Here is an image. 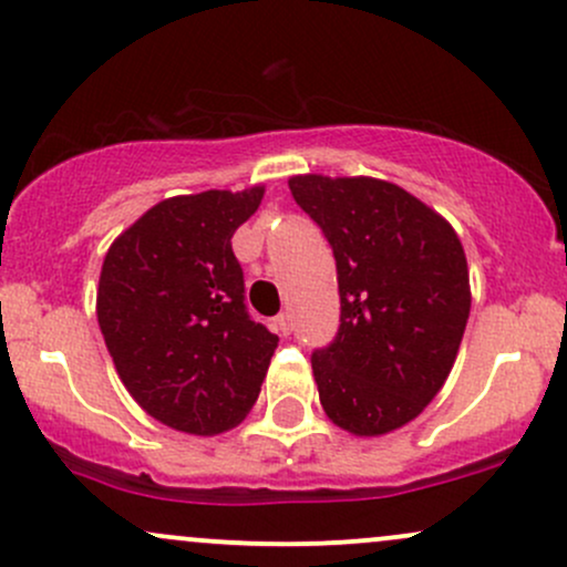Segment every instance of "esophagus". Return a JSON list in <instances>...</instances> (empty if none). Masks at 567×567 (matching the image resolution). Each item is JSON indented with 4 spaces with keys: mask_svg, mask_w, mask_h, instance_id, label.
<instances>
[{
    "mask_svg": "<svg viewBox=\"0 0 567 567\" xmlns=\"http://www.w3.org/2000/svg\"><path fill=\"white\" fill-rule=\"evenodd\" d=\"M275 330H277L279 336H290V330H292V320H290L288 311H282V315L277 317V320H275Z\"/></svg>",
    "mask_w": 567,
    "mask_h": 567,
    "instance_id": "obj_1",
    "label": "esophagus"
}]
</instances>
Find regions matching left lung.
<instances>
[{"mask_svg": "<svg viewBox=\"0 0 567 567\" xmlns=\"http://www.w3.org/2000/svg\"><path fill=\"white\" fill-rule=\"evenodd\" d=\"M292 199L336 256L341 328L311 354L328 419L354 437L410 424L437 396L472 309L458 234L389 181L292 175Z\"/></svg>", "mask_w": 567, "mask_h": 567, "instance_id": "8db88e82", "label": "left lung"}]
</instances>
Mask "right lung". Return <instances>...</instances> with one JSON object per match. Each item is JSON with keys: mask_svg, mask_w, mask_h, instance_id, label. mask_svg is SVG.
Returning <instances> with one entry per match:
<instances>
[{"mask_svg": "<svg viewBox=\"0 0 567 567\" xmlns=\"http://www.w3.org/2000/svg\"><path fill=\"white\" fill-rule=\"evenodd\" d=\"M266 188L162 199L109 247L97 324L138 405L175 432L213 437L256 405L279 338L250 320L231 237Z\"/></svg>", "mask_w": 567, "mask_h": 567, "instance_id": "add662e5", "label": "right lung"}]
</instances>
